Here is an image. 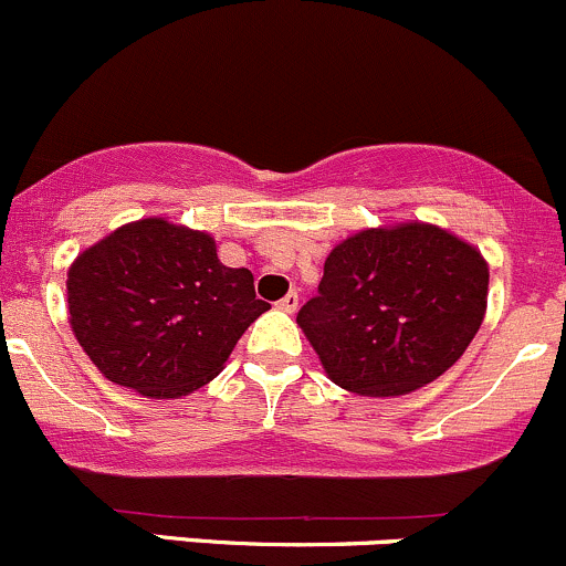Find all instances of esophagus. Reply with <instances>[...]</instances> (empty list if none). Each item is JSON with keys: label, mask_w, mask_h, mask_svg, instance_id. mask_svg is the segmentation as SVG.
I'll return each instance as SVG.
<instances>
[{"label": "esophagus", "mask_w": 566, "mask_h": 566, "mask_svg": "<svg viewBox=\"0 0 566 566\" xmlns=\"http://www.w3.org/2000/svg\"><path fill=\"white\" fill-rule=\"evenodd\" d=\"M277 307H281L283 313H296V307H300V291H289V294L277 302Z\"/></svg>", "instance_id": "34e87169"}]
</instances>
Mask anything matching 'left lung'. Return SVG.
Here are the masks:
<instances>
[{"mask_svg":"<svg viewBox=\"0 0 566 566\" xmlns=\"http://www.w3.org/2000/svg\"><path fill=\"white\" fill-rule=\"evenodd\" d=\"M488 261L430 223L368 229L335 244L296 324L337 387L409 395L463 357L488 307Z\"/></svg>","mask_w":566,"mask_h":566,"instance_id":"obj_1","label":"left lung"}]
</instances>
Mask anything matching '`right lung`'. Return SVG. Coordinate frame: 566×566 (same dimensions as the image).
I'll use <instances>...</instances> for the list:
<instances>
[{
	"mask_svg": "<svg viewBox=\"0 0 566 566\" xmlns=\"http://www.w3.org/2000/svg\"><path fill=\"white\" fill-rule=\"evenodd\" d=\"M67 311L108 381L163 400L212 381L270 305L255 300L250 270L220 264L207 231L144 218L73 261Z\"/></svg>",
	"mask_w": 566,
	"mask_h": 566,
	"instance_id": "add662e5",
	"label": "right lung"
}]
</instances>
